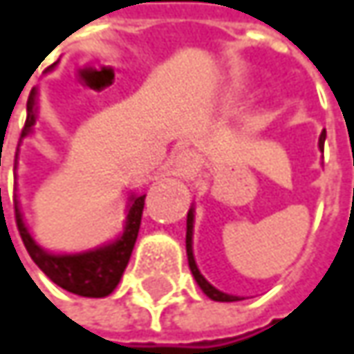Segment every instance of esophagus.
<instances>
[{
	"instance_id": "obj_1",
	"label": "esophagus",
	"mask_w": 354,
	"mask_h": 354,
	"mask_svg": "<svg viewBox=\"0 0 354 354\" xmlns=\"http://www.w3.org/2000/svg\"><path fill=\"white\" fill-rule=\"evenodd\" d=\"M199 165V157H197V153H193V151H181L179 155H177V159H175V171H177V175H191V173H195V169Z\"/></svg>"
}]
</instances>
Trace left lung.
<instances>
[{"mask_svg":"<svg viewBox=\"0 0 354 354\" xmlns=\"http://www.w3.org/2000/svg\"><path fill=\"white\" fill-rule=\"evenodd\" d=\"M325 137H327V133L323 131L321 133V139H319V147L323 149L325 147ZM185 247H187V259H189V269H191V273L195 277V281H197V285L203 289V292L209 297V299H213V301H221V303H233V301H241L237 297H233V295H227V292L217 291L211 283H207L205 281V277L199 273V269H197V265H195V259H193V209L187 213V239H185Z\"/></svg>","mask_w":354,"mask_h":354,"instance_id":"8db88e82","label":"left lung"}]
</instances>
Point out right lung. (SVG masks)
<instances>
[{"instance_id":"right-lung-1","label":"right lung","mask_w":354,"mask_h":354,"mask_svg":"<svg viewBox=\"0 0 354 354\" xmlns=\"http://www.w3.org/2000/svg\"><path fill=\"white\" fill-rule=\"evenodd\" d=\"M33 125H35V91H31L29 99H27V117L26 125L21 129V139L31 133ZM143 205H145V195L133 197L129 211H127L125 231L115 243L95 249V251H89V253H80V255H51L35 245V241L27 231L26 223L21 219L17 201L13 199L17 231H19L21 241L26 245L29 257L33 259V263L55 285H59L65 291L81 295V297H107L115 289L121 274L129 263V257H131L135 241H137Z\"/></svg>"}]
</instances>
